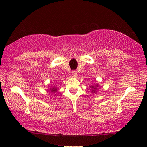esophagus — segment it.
<instances>
[{"label":"esophagus","instance_id":"esophagus-1","mask_svg":"<svg viewBox=\"0 0 147 147\" xmlns=\"http://www.w3.org/2000/svg\"><path fill=\"white\" fill-rule=\"evenodd\" d=\"M72 74H73V76L74 77H76L78 76V73H77V72L76 71H73V73H72Z\"/></svg>","mask_w":147,"mask_h":147}]
</instances>
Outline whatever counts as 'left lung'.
<instances>
[{"mask_svg":"<svg viewBox=\"0 0 147 147\" xmlns=\"http://www.w3.org/2000/svg\"><path fill=\"white\" fill-rule=\"evenodd\" d=\"M91 87H92V88H94V89H93V93H94V92L96 91L95 90L96 89V88H97V87H98V85H96V86H95V88H94V86H91Z\"/></svg>","mask_w":147,"mask_h":147,"instance_id":"obj_1","label":"left lung"}]
</instances>
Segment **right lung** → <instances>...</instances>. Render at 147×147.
<instances>
[{"instance_id": "obj_1", "label": "right lung", "mask_w": 147, "mask_h": 147, "mask_svg": "<svg viewBox=\"0 0 147 147\" xmlns=\"http://www.w3.org/2000/svg\"><path fill=\"white\" fill-rule=\"evenodd\" d=\"M51 91H52V92H53V93H54V92H56V91H57V89H56V88H53V89H51V90H50Z\"/></svg>"}]
</instances>
